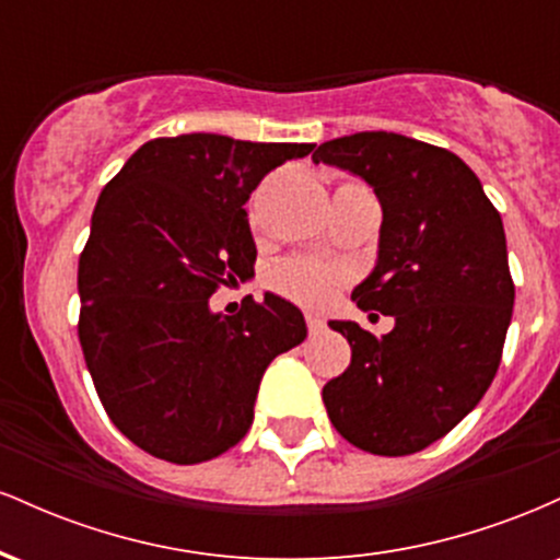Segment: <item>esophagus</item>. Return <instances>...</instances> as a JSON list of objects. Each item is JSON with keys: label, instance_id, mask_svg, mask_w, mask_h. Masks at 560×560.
Masks as SVG:
<instances>
[{"label": "esophagus", "instance_id": "34e87169", "mask_svg": "<svg viewBox=\"0 0 560 560\" xmlns=\"http://www.w3.org/2000/svg\"><path fill=\"white\" fill-rule=\"evenodd\" d=\"M305 324H307V331H311L313 337H316V334H320V331L326 329V324H324V320H320V316H313V313H307Z\"/></svg>", "mask_w": 560, "mask_h": 560}]
</instances>
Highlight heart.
I'll return each mask as SVG.
<instances>
[{
  "instance_id": "1",
  "label": "heart",
  "mask_w": 560,
  "mask_h": 560,
  "mask_svg": "<svg viewBox=\"0 0 560 560\" xmlns=\"http://www.w3.org/2000/svg\"><path fill=\"white\" fill-rule=\"evenodd\" d=\"M271 284L292 300L305 302V305L313 307H324L337 294L339 273L313 260H289L276 268Z\"/></svg>"
}]
</instances>
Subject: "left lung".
Listing matches in <instances>:
<instances>
[{
	"mask_svg": "<svg viewBox=\"0 0 560 560\" xmlns=\"http://www.w3.org/2000/svg\"><path fill=\"white\" fill-rule=\"evenodd\" d=\"M313 160L355 173L378 197V258L352 300L395 318L384 337L331 320L352 361L324 387L326 413L365 453H419L498 374L516 294L503 221L477 173L427 141L361 131L324 141Z\"/></svg>",
	"mask_w": 560,
	"mask_h": 560,
	"instance_id": "1",
	"label": "left lung"
}]
</instances>
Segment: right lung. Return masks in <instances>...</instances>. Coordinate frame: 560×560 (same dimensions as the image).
I'll return each mask as SVG.
<instances>
[{
  "label": "right lung",
  "mask_w": 560,
  "mask_h": 560,
  "mask_svg": "<svg viewBox=\"0 0 560 560\" xmlns=\"http://www.w3.org/2000/svg\"><path fill=\"white\" fill-rule=\"evenodd\" d=\"M313 144L182 133L141 144L102 189L79 260V339L107 416L133 445L202 464L247 434L268 363L307 337L268 292L210 311L218 287L255 273L242 208Z\"/></svg>",
  "instance_id": "obj_1"
}]
</instances>
